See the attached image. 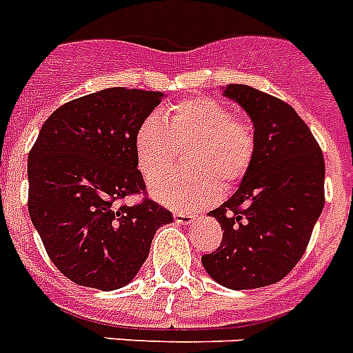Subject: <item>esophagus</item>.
<instances>
[{
	"label": "esophagus",
	"mask_w": 353,
	"mask_h": 353,
	"mask_svg": "<svg viewBox=\"0 0 353 353\" xmlns=\"http://www.w3.org/2000/svg\"><path fill=\"white\" fill-rule=\"evenodd\" d=\"M174 220L179 225H190L194 220H196V216L190 214V212H174Z\"/></svg>",
	"instance_id": "1"
}]
</instances>
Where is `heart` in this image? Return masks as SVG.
<instances>
[{"instance_id": "b5f03b06", "label": "heart", "mask_w": 353, "mask_h": 353, "mask_svg": "<svg viewBox=\"0 0 353 353\" xmlns=\"http://www.w3.org/2000/svg\"><path fill=\"white\" fill-rule=\"evenodd\" d=\"M135 155L144 176L170 168L177 148L185 146L187 170L155 177L150 194L177 210H198L216 203L221 187H232L251 168L254 132L231 108L212 97H192L152 113L135 132Z\"/></svg>"}]
</instances>
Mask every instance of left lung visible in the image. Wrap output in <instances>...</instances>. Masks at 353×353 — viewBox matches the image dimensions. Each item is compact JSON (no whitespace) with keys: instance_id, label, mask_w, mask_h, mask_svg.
I'll use <instances>...</instances> for the list:
<instances>
[{"instance_id":"8db88e82","label":"left lung","mask_w":353,"mask_h":353,"mask_svg":"<svg viewBox=\"0 0 353 353\" xmlns=\"http://www.w3.org/2000/svg\"><path fill=\"white\" fill-rule=\"evenodd\" d=\"M221 93L252 121L254 157L238 190L209 212L223 240L201 263L223 288L254 290L284 279L306 251L324 207V157L284 101L243 84Z\"/></svg>"}]
</instances>
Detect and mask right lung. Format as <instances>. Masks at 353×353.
<instances>
[{"mask_svg":"<svg viewBox=\"0 0 353 353\" xmlns=\"http://www.w3.org/2000/svg\"><path fill=\"white\" fill-rule=\"evenodd\" d=\"M165 99L159 91L108 88L63 104L29 154V214L51 262L74 284L102 291L130 284L170 210L144 192L135 132Z\"/></svg>","mask_w":353,"mask_h":353,"instance_id":"add662e5","label":"right lung"}]
</instances>
